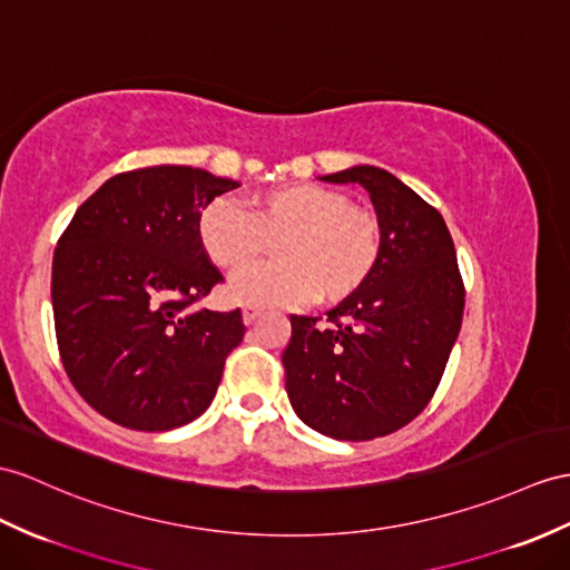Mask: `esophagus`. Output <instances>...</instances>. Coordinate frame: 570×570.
<instances>
[{"label": "esophagus", "mask_w": 570, "mask_h": 570, "mask_svg": "<svg viewBox=\"0 0 570 570\" xmlns=\"http://www.w3.org/2000/svg\"><path fill=\"white\" fill-rule=\"evenodd\" d=\"M261 314H263V309L256 307V304H246V307L242 309V316H244L246 324H254Z\"/></svg>", "instance_id": "1"}]
</instances>
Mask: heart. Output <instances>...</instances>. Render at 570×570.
<instances>
[{"label":"heart","mask_w":570,"mask_h":570,"mask_svg":"<svg viewBox=\"0 0 570 570\" xmlns=\"http://www.w3.org/2000/svg\"><path fill=\"white\" fill-rule=\"evenodd\" d=\"M203 252L217 268H240L278 244L281 264L239 271L227 285L248 304H336L367 283L382 254L377 217L345 193L318 184H287L248 200H213L198 222Z\"/></svg>","instance_id":"heart-1"}]
</instances>
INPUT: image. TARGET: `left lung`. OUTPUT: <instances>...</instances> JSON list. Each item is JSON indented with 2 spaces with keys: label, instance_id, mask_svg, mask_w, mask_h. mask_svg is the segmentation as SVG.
<instances>
[{
  "label": "left lung",
  "instance_id": "8db88e82",
  "mask_svg": "<svg viewBox=\"0 0 570 570\" xmlns=\"http://www.w3.org/2000/svg\"><path fill=\"white\" fill-rule=\"evenodd\" d=\"M322 180L370 193L382 254L367 283L328 312V326L289 316L285 390L316 433L374 440L433 399L462 328L464 283L445 219L394 174L365 164Z\"/></svg>",
  "mask_w": 570,
  "mask_h": 570
}]
</instances>
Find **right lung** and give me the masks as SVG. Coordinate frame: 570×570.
I'll return each mask as SVG.
<instances>
[{
	"label": "right lung",
	"instance_id": "add662e5",
	"mask_svg": "<svg viewBox=\"0 0 570 570\" xmlns=\"http://www.w3.org/2000/svg\"><path fill=\"white\" fill-rule=\"evenodd\" d=\"M237 186L193 166L125 171L62 232L52 258L58 348L69 382L108 421L161 433L213 404L246 326L242 309H193L225 281L198 222Z\"/></svg>",
	"mask_w": 570,
	"mask_h": 570
}]
</instances>
